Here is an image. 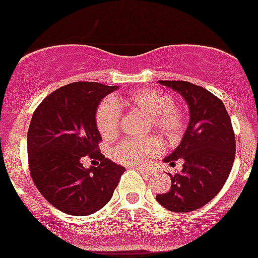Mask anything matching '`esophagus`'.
Returning a JSON list of instances; mask_svg holds the SVG:
<instances>
[{"instance_id":"34e87169","label":"esophagus","mask_w":258,"mask_h":258,"mask_svg":"<svg viewBox=\"0 0 258 258\" xmlns=\"http://www.w3.org/2000/svg\"><path fill=\"white\" fill-rule=\"evenodd\" d=\"M140 172L142 173L143 175H146V177H149V175H151V174H152L151 170H149V169H141Z\"/></svg>"}]
</instances>
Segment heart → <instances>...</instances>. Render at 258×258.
Instances as JSON below:
<instances>
[{
    "label": "heart",
    "mask_w": 258,
    "mask_h": 258,
    "mask_svg": "<svg viewBox=\"0 0 258 258\" xmlns=\"http://www.w3.org/2000/svg\"><path fill=\"white\" fill-rule=\"evenodd\" d=\"M126 103L151 115V121L156 131L173 138L178 136L183 126V117L174 107V98L169 93L159 89L146 88L136 90L125 98H104L95 111V125L98 132L106 140H111L118 133L121 104ZM160 152V145L155 138H126L112 150V156L118 163L131 166H141L149 163L152 156Z\"/></svg>",
    "instance_id": "heart-1"
}]
</instances>
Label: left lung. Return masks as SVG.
Masks as SVG:
<instances>
[{
    "label": "left lung",
    "mask_w": 258,
    "mask_h": 258,
    "mask_svg": "<svg viewBox=\"0 0 258 258\" xmlns=\"http://www.w3.org/2000/svg\"><path fill=\"white\" fill-rule=\"evenodd\" d=\"M184 98L190 109V122L181 143L165 163L182 170L170 175L169 191L156 195L164 208L191 212L211 202L229 178L235 159V134L222 101L209 90L187 81H159Z\"/></svg>",
    "instance_id": "obj_1"
}]
</instances>
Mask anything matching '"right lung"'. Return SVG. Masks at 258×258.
Listing matches in <instances>:
<instances>
[{
    "label": "right lung",
    "mask_w": 258,
    "mask_h": 258,
    "mask_svg": "<svg viewBox=\"0 0 258 258\" xmlns=\"http://www.w3.org/2000/svg\"><path fill=\"white\" fill-rule=\"evenodd\" d=\"M117 86L79 81L50 93L32 116L27 136L31 177L41 195L59 211L88 216L111 200L125 168L99 152L95 125L99 102ZM84 156L101 161L86 170Z\"/></svg>",
    "instance_id": "right-lung-1"
}]
</instances>
